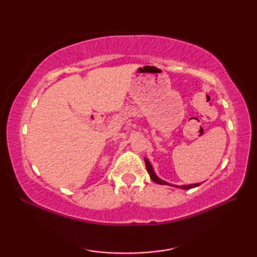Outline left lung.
<instances>
[{"label":"left lung","instance_id":"obj_1","mask_svg":"<svg viewBox=\"0 0 257 257\" xmlns=\"http://www.w3.org/2000/svg\"><path fill=\"white\" fill-rule=\"evenodd\" d=\"M145 162H146V168H147V171H148L149 176L151 178V180L154 182L158 183V184H162V185H170V187H174V188H180V189H183V190H190V189H193V188H196L199 187V185L201 183H193V184H183V185H176V184H170L168 183L167 181H165V180L160 179L159 177L157 176L156 172L154 171V168H152L151 163L149 162V160L147 159V158H145Z\"/></svg>","mask_w":257,"mask_h":257}]
</instances>
